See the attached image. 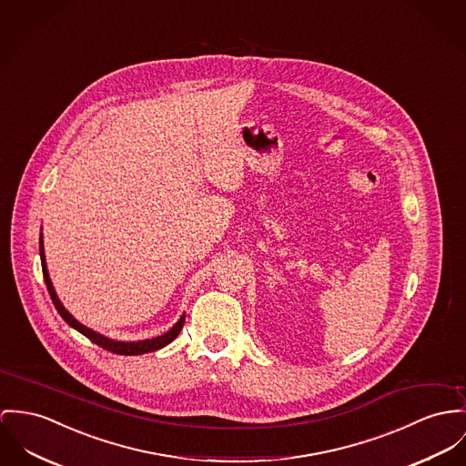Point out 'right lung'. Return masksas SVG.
Returning a JSON list of instances; mask_svg holds the SVG:
<instances>
[{
    "label": "right lung",
    "instance_id": "obj_1",
    "mask_svg": "<svg viewBox=\"0 0 466 466\" xmlns=\"http://www.w3.org/2000/svg\"><path fill=\"white\" fill-rule=\"evenodd\" d=\"M40 262H42L44 282H46V287H47V290H49V296H51V299H53L55 309H56L58 314L64 318V321L67 322V324H71L74 329H77L79 333H83V335H85L86 339H90L94 344L101 346L103 350L111 351V353H115V355L131 357V355H144V353H148V351L161 350V348H165L167 344H170V342L179 335L180 329H182V326H184V319H186V318L182 316L179 322H176V326H174L172 329H168L165 335L156 337V339H147V340H140V342H116V340L106 339V337H103V335L92 331L90 328L83 326L81 322L76 321L71 314L64 309V305L60 303V299L56 298V292H55V289L51 286V280H49V275H47V269H46V258H44V248H42V236H40Z\"/></svg>",
    "mask_w": 466,
    "mask_h": 466
}]
</instances>
